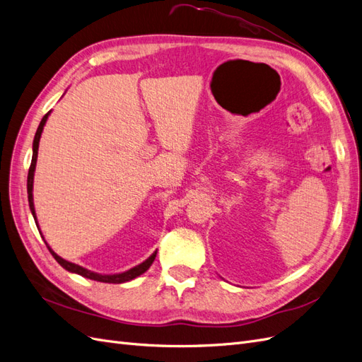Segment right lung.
Instances as JSON below:
<instances>
[{
  "label": "right lung",
  "instance_id": "right-lung-1",
  "mask_svg": "<svg viewBox=\"0 0 362 362\" xmlns=\"http://www.w3.org/2000/svg\"><path fill=\"white\" fill-rule=\"evenodd\" d=\"M48 115H49V112L42 117L40 124H39V128H37V131H36L35 141H33V158H31V164H30V169H28V178H27L28 204H30V210H31V213H33V217H35V221H36V214H35V204H33V177H35V168H36L37 149H39V140H40V134H42L43 125H45L47 119H48ZM36 225H37V221H36ZM48 249H49V252H51V255H52L54 258H56V261L59 262V264H60L63 269H66V270H69V272H72V273H78V275H81V276H84V278H89V279L98 281V282H108V284H120V282H127V281H131V279L137 278L139 275H141V273H145V272L151 267V264H152V262H154L156 255H157V252H154V254H152L146 261L141 262V264H139V266H136V267H133V269H129L128 272L119 273V275H100V273H93V272L87 270V269H84V267H81V266L74 264V262H69V261H66V259L60 258V257L56 254V252H54L49 246H48Z\"/></svg>",
  "mask_w": 362,
  "mask_h": 362
}]
</instances>
